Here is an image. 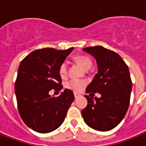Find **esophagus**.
<instances>
[{"instance_id": "1", "label": "esophagus", "mask_w": 146, "mask_h": 146, "mask_svg": "<svg viewBox=\"0 0 146 146\" xmlns=\"http://www.w3.org/2000/svg\"><path fill=\"white\" fill-rule=\"evenodd\" d=\"M79 94H76V93H74V97H75V98H79Z\"/></svg>"}]
</instances>
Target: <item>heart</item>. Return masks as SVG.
I'll list each match as a JSON object with an SVG mask.
<instances>
[{
    "label": "heart",
    "instance_id": "heart-1",
    "mask_svg": "<svg viewBox=\"0 0 146 146\" xmlns=\"http://www.w3.org/2000/svg\"><path fill=\"white\" fill-rule=\"evenodd\" d=\"M75 61L79 63L84 69L88 70L92 66V61L87 54H78L75 57ZM59 75L61 78H65L67 75V62L61 63L58 68ZM86 82L84 80L80 79H72L67 83V88L75 92H81L82 89L85 87Z\"/></svg>",
    "mask_w": 146,
    "mask_h": 146
}]
</instances>
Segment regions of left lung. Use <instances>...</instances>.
Listing matches in <instances>:
<instances>
[{
    "mask_svg": "<svg viewBox=\"0 0 146 146\" xmlns=\"http://www.w3.org/2000/svg\"><path fill=\"white\" fill-rule=\"evenodd\" d=\"M83 50L96 59L98 67L86 93L98 92L101 97L94 99L85 95L88 105L82 110V115L90 127L110 131L122 121L130 105L132 81L128 67L119 54L103 46L87 47Z\"/></svg>",
    "mask_w": 146,
    "mask_h": 146,
    "instance_id": "left-lung-1",
    "label": "left lung"
}]
</instances>
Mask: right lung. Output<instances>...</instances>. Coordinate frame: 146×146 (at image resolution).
<instances>
[{"instance_id":"add662e5","label":"right lung","mask_w":146,"mask_h":146,"mask_svg":"<svg viewBox=\"0 0 146 146\" xmlns=\"http://www.w3.org/2000/svg\"><path fill=\"white\" fill-rule=\"evenodd\" d=\"M73 49H36L20 63L15 82L18 110L25 124L33 131L52 132L64 121L74 100L73 92L65 89L58 97L49 95L48 92L63 88L59 66Z\"/></svg>"}]
</instances>
